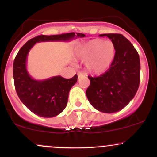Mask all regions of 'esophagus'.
<instances>
[{
  "label": "esophagus",
  "instance_id": "esophagus-1",
  "mask_svg": "<svg viewBox=\"0 0 157 157\" xmlns=\"http://www.w3.org/2000/svg\"><path fill=\"white\" fill-rule=\"evenodd\" d=\"M83 73L82 72H80V71H79L78 73H77V76H78V78H80V77H82L83 76Z\"/></svg>",
  "mask_w": 157,
  "mask_h": 157
}]
</instances>
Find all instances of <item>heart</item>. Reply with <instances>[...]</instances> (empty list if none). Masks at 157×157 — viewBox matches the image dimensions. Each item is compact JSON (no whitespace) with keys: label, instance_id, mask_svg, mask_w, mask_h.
Listing matches in <instances>:
<instances>
[{"label":"heart","instance_id":"1","mask_svg":"<svg viewBox=\"0 0 157 157\" xmlns=\"http://www.w3.org/2000/svg\"><path fill=\"white\" fill-rule=\"evenodd\" d=\"M77 57L85 60V68L88 72L100 75L109 70L114 60V44L109 40H91L77 48Z\"/></svg>","mask_w":157,"mask_h":157}]
</instances>
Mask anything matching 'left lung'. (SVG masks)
Wrapping results in <instances>:
<instances>
[{
  "instance_id": "1",
  "label": "left lung",
  "mask_w": 157,
  "mask_h": 157,
  "mask_svg": "<svg viewBox=\"0 0 157 157\" xmlns=\"http://www.w3.org/2000/svg\"><path fill=\"white\" fill-rule=\"evenodd\" d=\"M115 46V57L111 67L99 77H88L90 86L86 96L94 109L103 113L117 112L134 98L140 81L138 52L121 34H103Z\"/></svg>"
}]
</instances>
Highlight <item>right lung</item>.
I'll return each instance as SVG.
<instances>
[{
  "label": "right lung",
  "instance_id": "add662e5",
  "mask_svg": "<svg viewBox=\"0 0 157 157\" xmlns=\"http://www.w3.org/2000/svg\"><path fill=\"white\" fill-rule=\"evenodd\" d=\"M84 34L71 33L55 35H39L25 44L16 55L13 64V77L17 96L32 112L42 117H54L66 109L68 93L77 82V75L66 79L55 76L37 80L30 76L26 69L29 52L36 43L46 41H68L83 37Z\"/></svg>",
  "mask_w": 157,
  "mask_h": 157
}]
</instances>
